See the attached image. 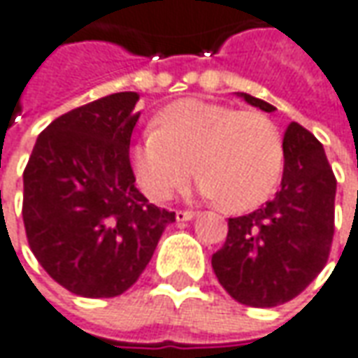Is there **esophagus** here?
I'll list each match as a JSON object with an SVG mask.
<instances>
[{
	"mask_svg": "<svg viewBox=\"0 0 358 358\" xmlns=\"http://www.w3.org/2000/svg\"><path fill=\"white\" fill-rule=\"evenodd\" d=\"M194 216L196 214L192 210H178V212H176V220H178V222H188V220H192Z\"/></svg>",
	"mask_w": 358,
	"mask_h": 358,
	"instance_id": "obj_1",
	"label": "esophagus"
}]
</instances>
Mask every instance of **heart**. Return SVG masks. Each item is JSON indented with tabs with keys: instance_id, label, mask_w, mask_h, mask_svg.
<instances>
[{
	"instance_id": "1",
	"label": "heart",
	"mask_w": 358,
	"mask_h": 358,
	"mask_svg": "<svg viewBox=\"0 0 358 358\" xmlns=\"http://www.w3.org/2000/svg\"><path fill=\"white\" fill-rule=\"evenodd\" d=\"M130 150L142 192L162 202L196 172L200 194L228 210H250L276 188L285 168L282 134L271 117L186 98L166 106Z\"/></svg>"
}]
</instances>
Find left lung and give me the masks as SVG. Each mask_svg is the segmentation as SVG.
I'll use <instances>...</instances> for the list:
<instances>
[{"mask_svg": "<svg viewBox=\"0 0 358 358\" xmlns=\"http://www.w3.org/2000/svg\"><path fill=\"white\" fill-rule=\"evenodd\" d=\"M264 112L276 110L250 94ZM280 190L262 208L228 218L224 246L212 255L218 282L241 304L268 308L299 296L319 274L334 234L336 178L319 140L292 122L285 132Z\"/></svg>", "mask_w": 358, "mask_h": 358, "instance_id": "8db88e82", "label": "left lung"}]
</instances>
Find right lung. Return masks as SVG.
<instances>
[{
	"label": "right lung",
	"mask_w": 358,
	"mask_h": 358,
	"mask_svg": "<svg viewBox=\"0 0 358 358\" xmlns=\"http://www.w3.org/2000/svg\"><path fill=\"white\" fill-rule=\"evenodd\" d=\"M136 92L80 106L39 134L24 170V226L38 262L86 299L126 292L176 220L136 188Z\"/></svg>",
	"instance_id": "1"
}]
</instances>
